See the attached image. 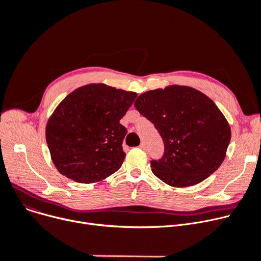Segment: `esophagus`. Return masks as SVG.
<instances>
[{
	"label": "esophagus",
	"mask_w": 261,
	"mask_h": 261,
	"mask_svg": "<svg viewBox=\"0 0 261 261\" xmlns=\"http://www.w3.org/2000/svg\"><path fill=\"white\" fill-rule=\"evenodd\" d=\"M140 148H142V149H145V148H146V145H145L144 142H142V143L140 144Z\"/></svg>",
	"instance_id": "1"
}]
</instances>
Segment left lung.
<instances>
[{"mask_svg":"<svg viewBox=\"0 0 261 261\" xmlns=\"http://www.w3.org/2000/svg\"><path fill=\"white\" fill-rule=\"evenodd\" d=\"M135 107L162 138L163 156L152 159L150 167L166 185H197L221 165L231 128L216 104L204 94L189 86L172 85L140 95Z\"/></svg>","mask_w":261,"mask_h":261,"instance_id":"left-lung-1","label":"left lung"}]
</instances>
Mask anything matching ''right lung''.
Wrapping results in <instances>:
<instances>
[{"mask_svg":"<svg viewBox=\"0 0 261 261\" xmlns=\"http://www.w3.org/2000/svg\"><path fill=\"white\" fill-rule=\"evenodd\" d=\"M137 94L105 84L73 90L46 125V141L58 171L79 183H94L117 172L125 158L127 133L120 124Z\"/></svg>","mask_w":261,"mask_h":261,"instance_id":"right-lung-1","label":"right lung"}]
</instances>
